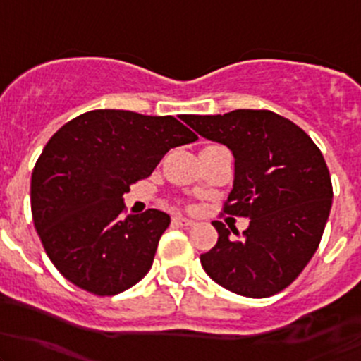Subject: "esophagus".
Here are the masks:
<instances>
[{
    "instance_id": "34e87169",
    "label": "esophagus",
    "mask_w": 361,
    "mask_h": 361,
    "mask_svg": "<svg viewBox=\"0 0 361 361\" xmlns=\"http://www.w3.org/2000/svg\"><path fill=\"white\" fill-rule=\"evenodd\" d=\"M173 221L176 225H180V227H194L195 225L194 220H188V218H185V216H174Z\"/></svg>"
}]
</instances>
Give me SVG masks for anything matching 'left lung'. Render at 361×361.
<instances>
[{"mask_svg": "<svg viewBox=\"0 0 361 361\" xmlns=\"http://www.w3.org/2000/svg\"><path fill=\"white\" fill-rule=\"evenodd\" d=\"M185 122L235 159L234 188L224 213L250 218L243 234L221 221L201 264L214 283L243 297L265 298L298 278L318 250L332 207V180L314 141L269 110L188 115Z\"/></svg>", "mask_w": 361, "mask_h": 361, "instance_id": "1", "label": "left lung"}]
</instances>
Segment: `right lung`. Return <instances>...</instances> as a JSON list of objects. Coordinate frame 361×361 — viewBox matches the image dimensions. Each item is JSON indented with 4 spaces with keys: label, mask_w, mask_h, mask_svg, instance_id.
I'll return each mask as SVG.
<instances>
[{
    "label": "right lung",
    "mask_w": 361,
    "mask_h": 361,
    "mask_svg": "<svg viewBox=\"0 0 361 361\" xmlns=\"http://www.w3.org/2000/svg\"><path fill=\"white\" fill-rule=\"evenodd\" d=\"M197 140L174 116L92 110L49 140L31 176V213L57 271L85 292L111 297L154 264L169 214L122 218L123 194L154 173L174 147Z\"/></svg>",
    "instance_id": "right-lung-1"
}]
</instances>
